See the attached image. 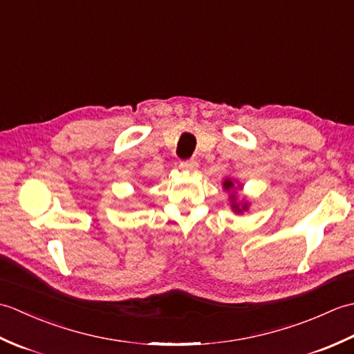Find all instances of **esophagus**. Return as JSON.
Segmentation results:
<instances>
[{"label":"esophagus","instance_id":"1","mask_svg":"<svg viewBox=\"0 0 354 354\" xmlns=\"http://www.w3.org/2000/svg\"><path fill=\"white\" fill-rule=\"evenodd\" d=\"M179 167H181L183 170H187V171H193L198 169V161L196 160H185V161L179 162Z\"/></svg>","mask_w":354,"mask_h":354}]
</instances>
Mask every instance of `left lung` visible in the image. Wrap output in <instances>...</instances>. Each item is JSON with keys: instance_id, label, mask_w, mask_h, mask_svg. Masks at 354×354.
<instances>
[{"instance_id": "obj_1", "label": "left lung", "mask_w": 354, "mask_h": 354, "mask_svg": "<svg viewBox=\"0 0 354 354\" xmlns=\"http://www.w3.org/2000/svg\"><path fill=\"white\" fill-rule=\"evenodd\" d=\"M223 189L227 190V192H231L232 189H234V183H232L231 179H225ZM230 199H231V207H232V209H234L236 213H243V212H246V209H248V204H246V202H245V204H239V202H237V196L234 194V192H232V193L230 194Z\"/></svg>"}]
</instances>
